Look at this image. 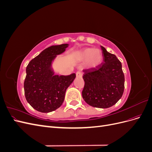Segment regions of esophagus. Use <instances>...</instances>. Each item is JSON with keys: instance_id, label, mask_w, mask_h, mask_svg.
<instances>
[{"instance_id": "obj_1", "label": "esophagus", "mask_w": 152, "mask_h": 152, "mask_svg": "<svg viewBox=\"0 0 152 152\" xmlns=\"http://www.w3.org/2000/svg\"><path fill=\"white\" fill-rule=\"evenodd\" d=\"M76 77H79V78H82V73L80 71H78L76 73Z\"/></svg>"}]
</instances>
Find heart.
<instances>
[{"mask_svg":"<svg viewBox=\"0 0 152 152\" xmlns=\"http://www.w3.org/2000/svg\"><path fill=\"white\" fill-rule=\"evenodd\" d=\"M79 57L81 60L86 61L87 68H93L99 65L103 61V53L99 49L93 48H85L79 53Z\"/></svg>","mask_w":152,"mask_h":152,"instance_id":"obj_1","label":"heart"}]
</instances>
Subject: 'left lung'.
<instances>
[{"instance_id":"8db88e82","label":"left lung","mask_w":152,"mask_h":152,"mask_svg":"<svg viewBox=\"0 0 152 152\" xmlns=\"http://www.w3.org/2000/svg\"><path fill=\"white\" fill-rule=\"evenodd\" d=\"M103 63L96 68L84 70L85 84L82 92L85 102L96 108H107L116 104L124 90L125 78L122 63L115 55L101 46Z\"/></svg>"}]
</instances>
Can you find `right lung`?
<instances>
[{
  "mask_svg": "<svg viewBox=\"0 0 152 152\" xmlns=\"http://www.w3.org/2000/svg\"><path fill=\"white\" fill-rule=\"evenodd\" d=\"M68 44L52 45L30 61L24 82L26 99L32 107L42 113L54 111L61 106L66 90L75 79V73L54 75L52 62L65 51Z\"/></svg>",
  "mask_w": 152,
  "mask_h": 152,
  "instance_id": "right-lung-1",
  "label": "right lung"
}]
</instances>
